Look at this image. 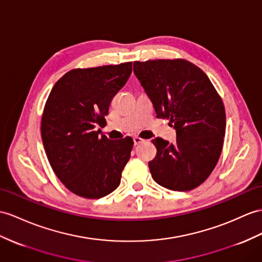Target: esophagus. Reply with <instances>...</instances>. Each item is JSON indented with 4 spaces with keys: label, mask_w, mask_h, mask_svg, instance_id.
Wrapping results in <instances>:
<instances>
[{
    "label": "esophagus",
    "mask_w": 262,
    "mask_h": 262,
    "mask_svg": "<svg viewBox=\"0 0 262 262\" xmlns=\"http://www.w3.org/2000/svg\"><path fill=\"white\" fill-rule=\"evenodd\" d=\"M133 142H135L136 145H137V144H140L141 142H143V139L139 138V137H135V138H133Z\"/></svg>",
    "instance_id": "1"
}]
</instances>
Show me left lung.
<instances>
[{"label": "left lung", "mask_w": 262, "mask_h": 262, "mask_svg": "<svg viewBox=\"0 0 262 262\" xmlns=\"http://www.w3.org/2000/svg\"><path fill=\"white\" fill-rule=\"evenodd\" d=\"M133 72L151 100L157 117L170 120L176 143L152 140L157 156L149 162L158 184L173 190L196 188L218 162L226 133V111L211 81L187 60L133 63Z\"/></svg>", "instance_id": "8db88e82"}]
</instances>
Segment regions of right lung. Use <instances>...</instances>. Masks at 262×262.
<instances>
[{
  "mask_svg": "<svg viewBox=\"0 0 262 262\" xmlns=\"http://www.w3.org/2000/svg\"><path fill=\"white\" fill-rule=\"evenodd\" d=\"M131 72L132 62L75 69L51 90L42 116V141L54 173L76 195L99 199L119 187L133 140L112 141L97 129Z\"/></svg>",
  "mask_w": 262,
  "mask_h": 262,
  "instance_id": "obj_1",
  "label": "right lung"
}]
</instances>
